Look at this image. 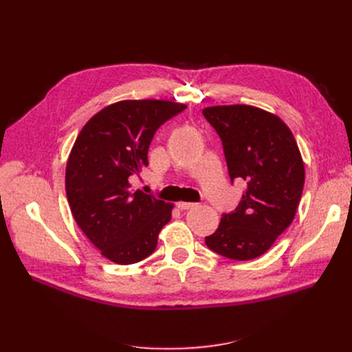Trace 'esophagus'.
<instances>
[{
    "instance_id": "obj_1",
    "label": "esophagus",
    "mask_w": 352,
    "mask_h": 352,
    "mask_svg": "<svg viewBox=\"0 0 352 352\" xmlns=\"http://www.w3.org/2000/svg\"><path fill=\"white\" fill-rule=\"evenodd\" d=\"M177 207L179 210H190V208L195 207V204H194V202H184V201H181V202H177Z\"/></svg>"
}]
</instances>
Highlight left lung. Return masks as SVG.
<instances>
[{
	"label": "left lung",
	"mask_w": 352,
	"mask_h": 352,
	"mask_svg": "<svg viewBox=\"0 0 352 352\" xmlns=\"http://www.w3.org/2000/svg\"><path fill=\"white\" fill-rule=\"evenodd\" d=\"M202 114L223 141L231 182H247L238 207L223 214L206 244L231 260H254L271 248L297 212L305 179L301 153L285 122L261 108L217 105Z\"/></svg>",
	"instance_id": "8db88e82"
}]
</instances>
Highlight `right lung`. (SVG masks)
<instances>
[{
  "mask_svg": "<svg viewBox=\"0 0 352 352\" xmlns=\"http://www.w3.org/2000/svg\"><path fill=\"white\" fill-rule=\"evenodd\" d=\"M187 105L164 100L111 104L81 129L65 170L74 219L109 261L135 264L151 255L174 204L133 187L148 165L157 129Z\"/></svg>",
  "mask_w": 352,
  "mask_h": 352,
  "instance_id": "1",
  "label": "right lung"
}]
</instances>
